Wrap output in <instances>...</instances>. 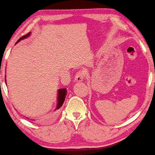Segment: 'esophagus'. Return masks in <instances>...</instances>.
<instances>
[{
  "instance_id": "obj_1",
  "label": "esophagus",
  "mask_w": 155,
  "mask_h": 155,
  "mask_svg": "<svg viewBox=\"0 0 155 155\" xmlns=\"http://www.w3.org/2000/svg\"><path fill=\"white\" fill-rule=\"evenodd\" d=\"M85 76V73L83 70L78 71L75 76V82H81L83 80Z\"/></svg>"
}]
</instances>
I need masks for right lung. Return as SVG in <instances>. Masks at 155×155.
Here are the masks:
<instances>
[{
    "label": "right lung",
    "mask_w": 155,
    "mask_h": 155,
    "mask_svg": "<svg viewBox=\"0 0 155 155\" xmlns=\"http://www.w3.org/2000/svg\"><path fill=\"white\" fill-rule=\"evenodd\" d=\"M30 33H27L26 35L22 36V37L20 38V39L16 43H18V42H19L21 40H23L24 38H27L28 36L30 35ZM66 88H63V89H60L58 90V104H57V107H56L55 110H58L59 109L60 107H62V105H63L64 101H65V97H66V95H67V92H66Z\"/></svg>",
    "instance_id": "obj_1"
}]
</instances>
